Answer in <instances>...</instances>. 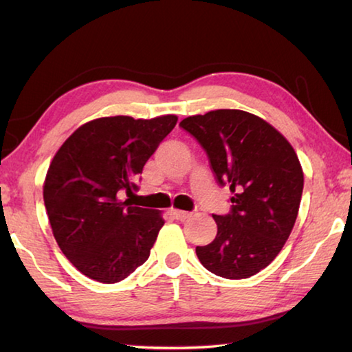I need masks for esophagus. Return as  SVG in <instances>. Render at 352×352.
Segmentation results:
<instances>
[{
    "mask_svg": "<svg viewBox=\"0 0 352 352\" xmlns=\"http://www.w3.org/2000/svg\"><path fill=\"white\" fill-rule=\"evenodd\" d=\"M172 216H174L177 220H186L190 216H192V212H188V211H180V210H172Z\"/></svg>",
    "mask_w": 352,
    "mask_h": 352,
    "instance_id": "1",
    "label": "esophagus"
}]
</instances>
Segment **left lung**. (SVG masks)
Here are the masks:
<instances>
[{"mask_svg": "<svg viewBox=\"0 0 352 352\" xmlns=\"http://www.w3.org/2000/svg\"><path fill=\"white\" fill-rule=\"evenodd\" d=\"M180 126L233 192L230 214L212 216L216 239L195 248L197 258L217 276H253L276 258L294 228L305 184L300 160L275 127L243 110H212Z\"/></svg>", "mask_w": 352, "mask_h": 352, "instance_id": "left-lung-1", "label": "left lung"}]
</instances>
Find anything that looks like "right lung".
Returning <instances> with one entry per match:
<instances>
[{"label":"right lung","instance_id":"obj_1","mask_svg":"<svg viewBox=\"0 0 352 352\" xmlns=\"http://www.w3.org/2000/svg\"><path fill=\"white\" fill-rule=\"evenodd\" d=\"M178 118H98L85 122L52 158L43 200L52 234L71 264L94 281L113 284L144 264L162 212L132 206L119 192L133 183Z\"/></svg>","mask_w":352,"mask_h":352}]
</instances>
